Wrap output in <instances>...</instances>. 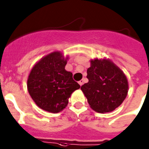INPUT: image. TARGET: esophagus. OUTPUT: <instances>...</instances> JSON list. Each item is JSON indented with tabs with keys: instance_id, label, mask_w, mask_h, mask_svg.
<instances>
[{
	"instance_id": "esophagus-1",
	"label": "esophagus",
	"mask_w": 149,
	"mask_h": 149,
	"mask_svg": "<svg viewBox=\"0 0 149 149\" xmlns=\"http://www.w3.org/2000/svg\"><path fill=\"white\" fill-rule=\"evenodd\" d=\"M84 80H80V81L78 82V83H79V84H80V86H81L83 85V84H84Z\"/></svg>"
}]
</instances>
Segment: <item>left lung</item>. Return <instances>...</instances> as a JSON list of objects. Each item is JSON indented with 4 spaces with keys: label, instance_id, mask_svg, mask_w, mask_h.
Returning a JSON list of instances; mask_svg holds the SVG:
<instances>
[{
    "label": "left lung",
    "instance_id": "left-lung-1",
    "mask_svg": "<svg viewBox=\"0 0 149 149\" xmlns=\"http://www.w3.org/2000/svg\"><path fill=\"white\" fill-rule=\"evenodd\" d=\"M86 77L88 82L80 88L90 107L97 112L114 111L127 96V78L123 72L110 60H91Z\"/></svg>",
    "mask_w": 149,
    "mask_h": 149
}]
</instances>
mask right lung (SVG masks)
I'll return each mask as SVG.
<instances>
[{
	"instance_id": "add662e5",
	"label": "right lung",
	"mask_w": 149,
	"mask_h": 149,
	"mask_svg": "<svg viewBox=\"0 0 149 149\" xmlns=\"http://www.w3.org/2000/svg\"><path fill=\"white\" fill-rule=\"evenodd\" d=\"M68 58L54 52L38 61L31 70L27 88L38 107L51 113H58L65 109L73 91L80 86L72 78V73L65 66Z\"/></svg>"
}]
</instances>
